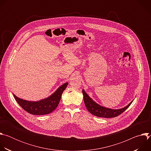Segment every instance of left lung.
I'll return each mask as SVG.
<instances>
[{
	"mask_svg": "<svg viewBox=\"0 0 151 151\" xmlns=\"http://www.w3.org/2000/svg\"><path fill=\"white\" fill-rule=\"evenodd\" d=\"M82 94L83 96V101L87 110L91 114L98 117L114 118L118 116L122 112H124L133 102L132 101L130 103H129L127 106L123 107L122 109H112L104 107L96 103L85 93L84 90H82Z\"/></svg>",
	"mask_w": 151,
	"mask_h": 151,
	"instance_id": "left-lung-1",
	"label": "left lung"
}]
</instances>
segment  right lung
I'll list each match as a JSON object with an SVG mask.
<instances>
[{"mask_svg": "<svg viewBox=\"0 0 151 151\" xmlns=\"http://www.w3.org/2000/svg\"><path fill=\"white\" fill-rule=\"evenodd\" d=\"M68 85V82L64 83L51 96L47 99L37 101H27L18 98L14 94L13 95L19 105L28 113L36 115H46L54 111L58 106L61 97V94L67 87Z\"/></svg>", "mask_w": 151, "mask_h": 151, "instance_id": "add662e5", "label": "right lung"}]
</instances>
